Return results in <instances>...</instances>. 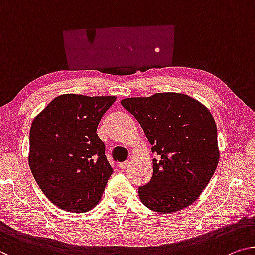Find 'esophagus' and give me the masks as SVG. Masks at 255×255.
<instances>
[{
	"label": "esophagus",
	"mask_w": 255,
	"mask_h": 255,
	"mask_svg": "<svg viewBox=\"0 0 255 255\" xmlns=\"http://www.w3.org/2000/svg\"><path fill=\"white\" fill-rule=\"evenodd\" d=\"M129 165H130V160H126V161H124V162H121V164H119V167L121 169H125V168H127Z\"/></svg>",
	"instance_id": "1"
}]
</instances>
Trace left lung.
I'll return each instance as SVG.
<instances>
[{
	"label": "left lung",
	"mask_w": 255,
	"mask_h": 255,
	"mask_svg": "<svg viewBox=\"0 0 255 255\" xmlns=\"http://www.w3.org/2000/svg\"><path fill=\"white\" fill-rule=\"evenodd\" d=\"M121 105L142 127L152 152L153 174L138 188L142 203L162 213L181 211L195 203L219 164L218 129L206 106L180 93L128 97Z\"/></svg>",
	"instance_id": "left-lung-1"
}]
</instances>
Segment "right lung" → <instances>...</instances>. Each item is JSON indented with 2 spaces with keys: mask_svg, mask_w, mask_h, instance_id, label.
<instances>
[{
  "mask_svg": "<svg viewBox=\"0 0 255 255\" xmlns=\"http://www.w3.org/2000/svg\"><path fill=\"white\" fill-rule=\"evenodd\" d=\"M116 98L64 94L34 118L30 172L45 197L60 210L85 213L102 198L113 169L96 131Z\"/></svg>",
  "mask_w": 255,
  "mask_h": 255,
  "instance_id": "add662e5",
  "label": "right lung"
}]
</instances>
